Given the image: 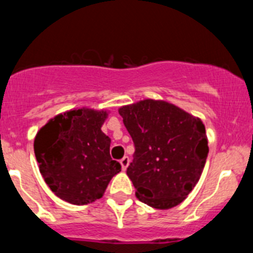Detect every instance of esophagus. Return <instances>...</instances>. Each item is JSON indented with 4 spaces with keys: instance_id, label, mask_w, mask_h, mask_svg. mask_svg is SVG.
<instances>
[{
    "instance_id": "esophagus-1",
    "label": "esophagus",
    "mask_w": 253,
    "mask_h": 253,
    "mask_svg": "<svg viewBox=\"0 0 253 253\" xmlns=\"http://www.w3.org/2000/svg\"><path fill=\"white\" fill-rule=\"evenodd\" d=\"M129 163H130V158H129L128 156H124V157L120 160V165H122V169H124V171L126 169V167L129 166Z\"/></svg>"
}]
</instances>
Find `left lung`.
<instances>
[{"instance_id":"obj_1","label":"left lung","mask_w":253,"mask_h":253,"mask_svg":"<svg viewBox=\"0 0 253 253\" xmlns=\"http://www.w3.org/2000/svg\"><path fill=\"white\" fill-rule=\"evenodd\" d=\"M119 114L135 147L126 175L137 198L156 209L184 202L198 184L209 152L202 120L151 99L122 106Z\"/></svg>"}]
</instances>
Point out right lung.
<instances>
[{"label":"right lung","mask_w":253,"mask_h":253,"mask_svg":"<svg viewBox=\"0 0 253 253\" xmlns=\"http://www.w3.org/2000/svg\"><path fill=\"white\" fill-rule=\"evenodd\" d=\"M104 110L75 109L54 116L37 133L34 152L40 173L58 198L84 205L102 198L122 171L110 157V138L101 126Z\"/></svg>","instance_id":"obj_1"}]
</instances>
